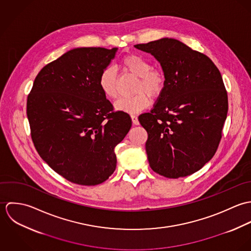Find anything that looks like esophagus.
I'll list each match as a JSON object with an SVG mask.
<instances>
[{"label": "esophagus", "mask_w": 251, "mask_h": 251, "mask_svg": "<svg viewBox=\"0 0 251 251\" xmlns=\"http://www.w3.org/2000/svg\"><path fill=\"white\" fill-rule=\"evenodd\" d=\"M131 120H132V123L133 125H139V121H138V117L136 115H131Z\"/></svg>", "instance_id": "obj_1"}]
</instances>
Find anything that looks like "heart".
Returning a JSON list of instances; mask_svg holds the SVG:
<instances>
[{"label": "heart", "instance_id": "b5f03b06", "mask_svg": "<svg viewBox=\"0 0 251 251\" xmlns=\"http://www.w3.org/2000/svg\"><path fill=\"white\" fill-rule=\"evenodd\" d=\"M121 67L130 74L138 77L135 84V96L120 99L115 106L118 110L127 113H137L148 108L151 103V97L159 98L166 87V76L163 71L151 68V63L136 54H127L121 59ZM99 85L101 92L110 100L119 96L118 76L114 69L105 68L100 75Z\"/></svg>", "mask_w": 251, "mask_h": 251}]
</instances>
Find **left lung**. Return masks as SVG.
Wrapping results in <instances>:
<instances>
[{"label": "left lung", "mask_w": 251, "mask_h": 251, "mask_svg": "<svg viewBox=\"0 0 251 251\" xmlns=\"http://www.w3.org/2000/svg\"><path fill=\"white\" fill-rule=\"evenodd\" d=\"M134 46L153 55L166 76L156 104L139 116L150 166L170 179L191 175L212 159L221 140L228 111L221 74L208 56L174 38Z\"/></svg>", "instance_id": "1"}]
</instances>
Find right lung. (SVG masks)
I'll return each instance as SVG.
<instances>
[{
	"instance_id": "right-lung-1",
	"label": "right lung",
	"mask_w": 251,
	"mask_h": 251,
	"mask_svg": "<svg viewBox=\"0 0 251 251\" xmlns=\"http://www.w3.org/2000/svg\"><path fill=\"white\" fill-rule=\"evenodd\" d=\"M117 48L81 47L38 72L27 99L31 137L40 157L73 183L105 181L117 165L115 147L131 119L114 111L99 78Z\"/></svg>"
}]
</instances>
